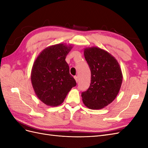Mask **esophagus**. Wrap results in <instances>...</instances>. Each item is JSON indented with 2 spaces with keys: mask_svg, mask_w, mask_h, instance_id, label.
<instances>
[{
  "mask_svg": "<svg viewBox=\"0 0 148 148\" xmlns=\"http://www.w3.org/2000/svg\"><path fill=\"white\" fill-rule=\"evenodd\" d=\"M74 78L75 79V80H76V82H77V83L78 82V77H77V76H75L74 77Z\"/></svg>",
  "mask_w": 148,
  "mask_h": 148,
  "instance_id": "1",
  "label": "esophagus"
}]
</instances>
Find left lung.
<instances>
[{
  "label": "left lung",
  "instance_id": "8db88e82",
  "mask_svg": "<svg viewBox=\"0 0 148 148\" xmlns=\"http://www.w3.org/2000/svg\"><path fill=\"white\" fill-rule=\"evenodd\" d=\"M84 58L91 70V84L82 93L84 104L89 109H101L117 97L123 76L117 60L99 47L84 49Z\"/></svg>",
  "mask_w": 148,
  "mask_h": 148
}]
</instances>
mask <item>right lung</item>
Here are the masks:
<instances>
[{"label": "right lung", "instance_id": "right-lung-1", "mask_svg": "<svg viewBox=\"0 0 148 148\" xmlns=\"http://www.w3.org/2000/svg\"><path fill=\"white\" fill-rule=\"evenodd\" d=\"M71 49V45L64 44L47 47L34 62L31 83L39 100L47 106L60 105L71 89L77 85L65 61Z\"/></svg>", "mask_w": 148, "mask_h": 148}]
</instances>
